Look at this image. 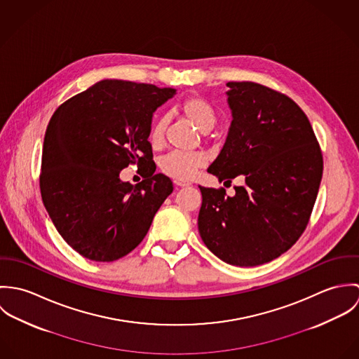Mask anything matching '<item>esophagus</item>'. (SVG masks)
Segmentation results:
<instances>
[{
  "mask_svg": "<svg viewBox=\"0 0 359 359\" xmlns=\"http://www.w3.org/2000/svg\"><path fill=\"white\" fill-rule=\"evenodd\" d=\"M174 184L177 185V187H180V188H185V187H189L191 185V182H188V181H174Z\"/></svg>",
  "mask_w": 359,
  "mask_h": 359,
  "instance_id": "1",
  "label": "esophagus"
}]
</instances>
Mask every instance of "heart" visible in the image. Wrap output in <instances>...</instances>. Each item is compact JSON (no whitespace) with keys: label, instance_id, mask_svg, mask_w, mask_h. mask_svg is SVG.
Returning a JSON list of instances; mask_svg holds the SVG:
<instances>
[{"label":"heart","instance_id":"b5f03b06","mask_svg":"<svg viewBox=\"0 0 359 359\" xmlns=\"http://www.w3.org/2000/svg\"><path fill=\"white\" fill-rule=\"evenodd\" d=\"M180 110L202 133H208L217 123L214 107L201 95H191L185 98L180 103ZM165 127V118H157L152 124L149 131V141L154 148L161 147ZM205 164V157L203 154L171 152L161 158L160 168L165 175L177 181H188Z\"/></svg>","mask_w":359,"mask_h":359}]
</instances>
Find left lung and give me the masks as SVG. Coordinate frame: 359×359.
<instances>
[{"mask_svg": "<svg viewBox=\"0 0 359 359\" xmlns=\"http://www.w3.org/2000/svg\"><path fill=\"white\" fill-rule=\"evenodd\" d=\"M232 121L207 171L245 185L235 195L199 187L198 226L207 249L236 266H256L302 236L322 180L323 160L306 113L289 97L252 81L226 84Z\"/></svg>", "mask_w": 359, "mask_h": 359, "instance_id": "1", "label": "left lung"}]
</instances>
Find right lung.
<instances>
[{
    "mask_svg": "<svg viewBox=\"0 0 359 359\" xmlns=\"http://www.w3.org/2000/svg\"><path fill=\"white\" fill-rule=\"evenodd\" d=\"M124 80H102L62 103L44 137L40 189L65 242L88 259L110 262L133 252L172 192L154 174L148 141L154 113L175 95ZM130 162L144 167L140 184L119 180Z\"/></svg>",
    "mask_w": 359,
    "mask_h": 359,
    "instance_id": "right-lung-1",
    "label": "right lung"
}]
</instances>
